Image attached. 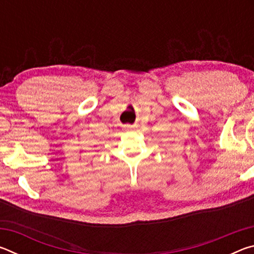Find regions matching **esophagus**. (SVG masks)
I'll use <instances>...</instances> for the list:
<instances>
[{"mask_svg":"<svg viewBox=\"0 0 254 254\" xmlns=\"http://www.w3.org/2000/svg\"><path fill=\"white\" fill-rule=\"evenodd\" d=\"M127 127H135V126H130V124H128Z\"/></svg>","mask_w":254,"mask_h":254,"instance_id":"34e87169","label":"esophagus"}]
</instances>
